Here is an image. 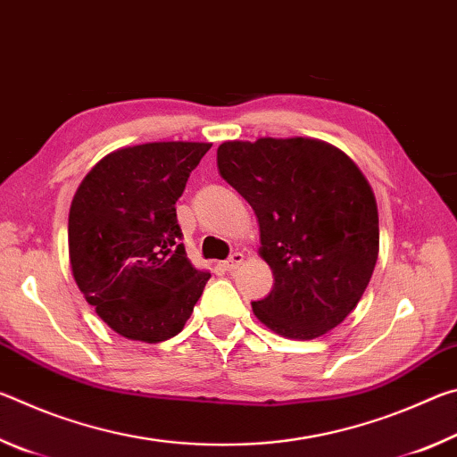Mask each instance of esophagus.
I'll use <instances>...</instances> for the list:
<instances>
[{
	"mask_svg": "<svg viewBox=\"0 0 457 457\" xmlns=\"http://www.w3.org/2000/svg\"><path fill=\"white\" fill-rule=\"evenodd\" d=\"M242 262H244V253L236 252V253H231V256L226 262H223V268H226L228 272H234V270H237Z\"/></svg>",
	"mask_w": 457,
	"mask_h": 457,
	"instance_id": "1",
	"label": "esophagus"
}]
</instances>
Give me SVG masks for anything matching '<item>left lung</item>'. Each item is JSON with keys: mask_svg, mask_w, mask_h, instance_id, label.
I'll return each mask as SVG.
<instances>
[{"mask_svg": "<svg viewBox=\"0 0 457 457\" xmlns=\"http://www.w3.org/2000/svg\"><path fill=\"white\" fill-rule=\"evenodd\" d=\"M220 175L252 205L274 288L253 314L286 338L338 327L369 286L378 256L377 201L346 154L319 138L226 141Z\"/></svg>", "mask_w": 457, "mask_h": 457, "instance_id": "8db88e82", "label": "left lung"}]
</instances>
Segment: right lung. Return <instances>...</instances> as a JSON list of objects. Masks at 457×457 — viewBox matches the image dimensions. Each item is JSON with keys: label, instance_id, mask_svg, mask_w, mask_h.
<instances>
[{"label": "right lung", "instance_id": "add662e5", "mask_svg": "<svg viewBox=\"0 0 457 457\" xmlns=\"http://www.w3.org/2000/svg\"><path fill=\"white\" fill-rule=\"evenodd\" d=\"M212 143L117 149L84 177L68 215L76 284L120 337L161 343L181 332L210 272L191 266L175 204Z\"/></svg>", "mask_w": 457, "mask_h": 457}]
</instances>
